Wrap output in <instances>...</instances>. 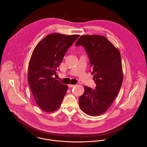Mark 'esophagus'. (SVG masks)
I'll return each instance as SVG.
<instances>
[{"instance_id":"1","label":"esophagus","mask_w":147,"mask_h":147,"mask_svg":"<svg viewBox=\"0 0 147 147\" xmlns=\"http://www.w3.org/2000/svg\"><path fill=\"white\" fill-rule=\"evenodd\" d=\"M75 86V85H72V84H69L68 85L69 88H72V87H74Z\"/></svg>"}]
</instances>
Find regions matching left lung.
Masks as SVG:
<instances>
[{"instance_id":"obj_1","label":"left lung","mask_w":147,"mask_h":147,"mask_svg":"<svg viewBox=\"0 0 147 147\" xmlns=\"http://www.w3.org/2000/svg\"><path fill=\"white\" fill-rule=\"evenodd\" d=\"M82 45L89 56L96 89L84 86L79 105L90 116L102 114L117 96L122 86L123 73L119 51L107 38L99 35H83L75 46Z\"/></svg>"}]
</instances>
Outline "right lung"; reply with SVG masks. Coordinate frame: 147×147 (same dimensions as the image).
<instances>
[{"mask_svg": "<svg viewBox=\"0 0 147 147\" xmlns=\"http://www.w3.org/2000/svg\"><path fill=\"white\" fill-rule=\"evenodd\" d=\"M79 34L51 33L34 48L28 65V83L37 104L45 112L57 110L61 105L68 86L53 78L68 49Z\"/></svg>", "mask_w": 147, "mask_h": 147, "instance_id": "right-lung-1", "label": "right lung"}]
</instances>
